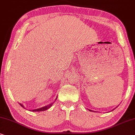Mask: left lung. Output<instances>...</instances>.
<instances>
[{
	"instance_id": "obj_1",
	"label": "left lung",
	"mask_w": 135,
	"mask_h": 135,
	"mask_svg": "<svg viewBox=\"0 0 135 135\" xmlns=\"http://www.w3.org/2000/svg\"><path fill=\"white\" fill-rule=\"evenodd\" d=\"M113 110H114V109H113ZM90 110V111H91V112L92 111V110ZM92 112H93V111H92Z\"/></svg>"
}]
</instances>
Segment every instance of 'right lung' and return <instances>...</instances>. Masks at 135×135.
<instances>
[{"mask_svg":"<svg viewBox=\"0 0 135 135\" xmlns=\"http://www.w3.org/2000/svg\"><path fill=\"white\" fill-rule=\"evenodd\" d=\"M57 98H56L55 100H57ZM53 103H51L50 104H49V105H48L47 106H45V107H42V108H38V109H35V110H32V112H42V111L47 110L49 108H50L51 107H52V105H53ZM19 104H20V106H22V107H23V108H24V107H23V106L22 105L21 103H19Z\"/></svg>","mask_w":135,"mask_h":135,"instance_id":"obj_1","label":"right lung"}]
</instances>
